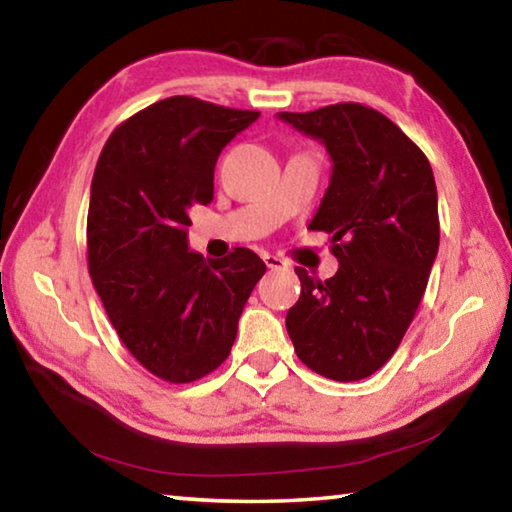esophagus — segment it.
Listing matches in <instances>:
<instances>
[{
  "label": "esophagus",
  "instance_id": "obj_1",
  "mask_svg": "<svg viewBox=\"0 0 512 512\" xmlns=\"http://www.w3.org/2000/svg\"><path fill=\"white\" fill-rule=\"evenodd\" d=\"M264 262H266V266H268V268H271V271H277V268H284V266H287V262H284V259L275 257V255H264Z\"/></svg>",
  "mask_w": 512,
  "mask_h": 512
}]
</instances>
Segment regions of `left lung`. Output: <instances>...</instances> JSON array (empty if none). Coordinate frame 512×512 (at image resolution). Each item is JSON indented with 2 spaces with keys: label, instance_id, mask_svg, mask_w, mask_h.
I'll return each instance as SVG.
<instances>
[{
  "label": "left lung",
  "instance_id": "left-lung-1",
  "mask_svg": "<svg viewBox=\"0 0 512 512\" xmlns=\"http://www.w3.org/2000/svg\"><path fill=\"white\" fill-rule=\"evenodd\" d=\"M325 144L329 187L311 230L332 235L339 271L320 282L305 268L287 332L300 361L334 381H357L393 357L438 255L431 164L391 119L361 103L277 112Z\"/></svg>",
  "mask_w": 512,
  "mask_h": 512
}]
</instances>
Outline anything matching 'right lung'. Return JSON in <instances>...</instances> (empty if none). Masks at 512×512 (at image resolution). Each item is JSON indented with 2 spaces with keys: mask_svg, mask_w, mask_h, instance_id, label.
<instances>
[{
  "mask_svg": "<svg viewBox=\"0 0 512 512\" xmlns=\"http://www.w3.org/2000/svg\"><path fill=\"white\" fill-rule=\"evenodd\" d=\"M259 117L169 97L108 137L90 189L92 284L128 352L171 384L228 359L250 291L266 273L253 250L223 259L189 250V210L214 196L219 153Z\"/></svg>",
  "mask_w": 512,
  "mask_h": 512,
  "instance_id": "right-lung-1",
  "label": "right lung"
}]
</instances>
